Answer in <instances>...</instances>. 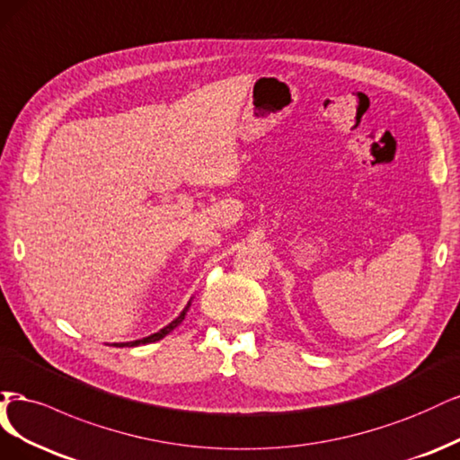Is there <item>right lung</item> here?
Wrapping results in <instances>:
<instances>
[{"label":"right lung","instance_id":"1","mask_svg":"<svg viewBox=\"0 0 460 460\" xmlns=\"http://www.w3.org/2000/svg\"><path fill=\"white\" fill-rule=\"evenodd\" d=\"M189 305H190V300H189V304L185 305V309L181 311L180 315H177L170 324H166L164 329H160L158 332H155V334H151V336H145V338H141V340H133V342H122V344H114L116 348H131V346H139V344H151V342H156V340H162L164 338L166 334H170L175 327H180L181 324V321L185 319V315H187V311H189Z\"/></svg>","mask_w":460,"mask_h":460}]
</instances>
